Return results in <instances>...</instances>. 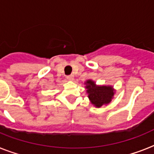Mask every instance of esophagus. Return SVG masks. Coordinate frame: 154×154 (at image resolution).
Returning <instances> with one entry per match:
<instances>
[{
    "label": "esophagus",
    "mask_w": 154,
    "mask_h": 154,
    "mask_svg": "<svg viewBox=\"0 0 154 154\" xmlns=\"http://www.w3.org/2000/svg\"><path fill=\"white\" fill-rule=\"evenodd\" d=\"M67 79L69 80V81H72V80H73V75H68L67 77Z\"/></svg>",
    "instance_id": "obj_1"
}]
</instances>
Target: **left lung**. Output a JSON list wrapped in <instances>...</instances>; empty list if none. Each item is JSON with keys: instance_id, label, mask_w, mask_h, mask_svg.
Masks as SVG:
<instances>
[{"instance_id": "8db88e82", "label": "left lung", "mask_w": 154, "mask_h": 154, "mask_svg": "<svg viewBox=\"0 0 154 154\" xmlns=\"http://www.w3.org/2000/svg\"><path fill=\"white\" fill-rule=\"evenodd\" d=\"M86 89L92 104L97 107H101L105 104L109 103L114 94L112 87L96 86L92 81H87Z\"/></svg>"}]
</instances>
